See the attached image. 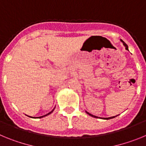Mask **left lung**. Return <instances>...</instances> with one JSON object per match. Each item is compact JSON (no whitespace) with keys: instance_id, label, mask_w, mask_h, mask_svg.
<instances>
[{"instance_id":"left-lung-1","label":"left lung","mask_w":146,"mask_h":146,"mask_svg":"<svg viewBox=\"0 0 146 146\" xmlns=\"http://www.w3.org/2000/svg\"><path fill=\"white\" fill-rule=\"evenodd\" d=\"M121 42H123V44H124V46H125V47H126V50H128V46H127V44H126L125 43V42H123V41H122V40H121ZM86 113H87L89 115H91V116L95 117V118H98V117H96V116H94V115H93L90 114V113H88V112H86ZM115 118V116H113V117H110V118H104V119H110V118Z\"/></svg>"}]
</instances>
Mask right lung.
I'll use <instances>...</instances> for the list:
<instances>
[{
  "instance_id": "obj_1",
  "label": "right lung",
  "mask_w": 146,
  "mask_h": 146,
  "mask_svg": "<svg viewBox=\"0 0 146 146\" xmlns=\"http://www.w3.org/2000/svg\"><path fill=\"white\" fill-rule=\"evenodd\" d=\"M52 111H53V110H52V111H51V112H50V113H47V115H49V114H50V113H52ZM45 115H43V116H41V117H39V118H42V117H44V116H45Z\"/></svg>"
}]
</instances>
